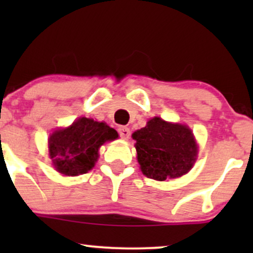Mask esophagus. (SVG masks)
I'll list each match as a JSON object with an SVG mask.
<instances>
[{
	"instance_id": "1",
	"label": "esophagus",
	"mask_w": 253,
	"mask_h": 253,
	"mask_svg": "<svg viewBox=\"0 0 253 253\" xmlns=\"http://www.w3.org/2000/svg\"><path fill=\"white\" fill-rule=\"evenodd\" d=\"M119 134H120L121 138L125 139V140H127V139H128L129 135H130V130H129L128 127L120 126V127H119Z\"/></svg>"
}]
</instances>
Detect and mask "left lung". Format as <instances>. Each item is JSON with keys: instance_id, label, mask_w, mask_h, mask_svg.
I'll return each mask as SVG.
<instances>
[{"instance_id": "1", "label": "left lung", "mask_w": 253, "mask_h": 253, "mask_svg": "<svg viewBox=\"0 0 253 253\" xmlns=\"http://www.w3.org/2000/svg\"><path fill=\"white\" fill-rule=\"evenodd\" d=\"M138 163L146 177L157 181L189 172L197 157V144L188 126L155 117L132 134Z\"/></svg>"}]
</instances>
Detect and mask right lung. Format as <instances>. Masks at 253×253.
I'll use <instances>...</instances> for the list:
<instances>
[{
  "instance_id": "obj_1",
  "label": "right lung",
  "mask_w": 253,
  "mask_h": 253,
  "mask_svg": "<svg viewBox=\"0 0 253 253\" xmlns=\"http://www.w3.org/2000/svg\"><path fill=\"white\" fill-rule=\"evenodd\" d=\"M118 132L106 123L80 118L71 126L57 129L48 138V153L58 172L78 176L94 168L98 149L114 140Z\"/></svg>"
}]
</instances>
